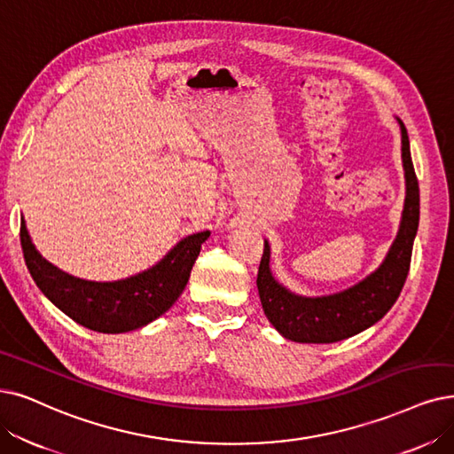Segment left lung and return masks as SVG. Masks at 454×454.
I'll return each mask as SVG.
<instances>
[{
	"mask_svg": "<svg viewBox=\"0 0 454 454\" xmlns=\"http://www.w3.org/2000/svg\"><path fill=\"white\" fill-rule=\"evenodd\" d=\"M401 124L403 168L406 197L396 237L386 259L374 271L356 285L325 296H301L283 286L270 268V244L259 266L257 288L266 318L288 340L294 342H337L371 328L391 309L408 278L411 247L419 227V184L411 164L410 139Z\"/></svg>",
	"mask_w": 454,
	"mask_h": 454,
	"instance_id": "8db88e82",
	"label": "left lung"
}]
</instances>
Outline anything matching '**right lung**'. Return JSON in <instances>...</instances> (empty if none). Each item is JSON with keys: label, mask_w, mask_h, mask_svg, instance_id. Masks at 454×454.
<instances>
[{"label": "right lung", "mask_w": 454, "mask_h": 454, "mask_svg": "<svg viewBox=\"0 0 454 454\" xmlns=\"http://www.w3.org/2000/svg\"><path fill=\"white\" fill-rule=\"evenodd\" d=\"M210 231L188 234L151 268L117 281H87L48 262L20 225L24 259L41 293L67 317L98 333H126L143 328L183 294L193 262Z\"/></svg>", "instance_id": "right-lung-1"}]
</instances>
